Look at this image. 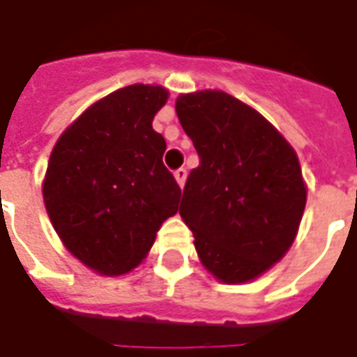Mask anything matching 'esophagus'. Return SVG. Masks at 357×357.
<instances>
[{
    "label": "esophagus",
    "mask_w": 357,
    "mask_h": 357,
    "mask_svg": "<svg viewBox=\"0 0 357 357\" xmlns=\"http://www.w3.org/2000/svg\"><path fill=\"white\" fill-rule=\"evenodd\" d=\"M174 178H176V183H178V186H185L186 169H176V171H174Z\"/></svg>",
    "instance_id": "1"
}]
</instances>
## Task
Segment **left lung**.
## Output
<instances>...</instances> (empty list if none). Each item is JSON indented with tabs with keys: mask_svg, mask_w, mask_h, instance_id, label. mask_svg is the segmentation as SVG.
Instances as JSON below:
<instances>
[{
	"mask_svg": "<svg viewBox=\"0 0 357 357\" xmlns=\"http://www.w3.org/2000/svg\"><path fill=\"white\" fill-rule=\"evenodd\" d=\"M176 115L200 158L178 208L200 262L220 282L254 280L288 252L304 214L294 149L225 91L181 95Z\"/></svg>",
	"mask_w": 357,
	"mask_h": 357,
	"instance_id": "left-lung-1",
	"label": "left lung"
}]
</instances>
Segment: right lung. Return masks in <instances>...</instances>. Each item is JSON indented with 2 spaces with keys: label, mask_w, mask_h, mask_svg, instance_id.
Returning <instances> with one entry per match:
<instances>
[{
  "label": "right lung",
  "mask_w": 357,
  "mask_h": 357,
  "mask_svg": "<svg viewBox=\"0 0 357 357\" xmlns=\"http://www.w3.org/2000/svg\"><path fill=\"white\" fill-rule=\"evenodd\" d=\"M167 99L158 85L123 87L91 105L51 151L43 181L51 225L69 252L105 276L139 266L178 211L181 186L153 129Z\"/></svg>",
  "instance_id": "add662e5"
}]
</instances>
